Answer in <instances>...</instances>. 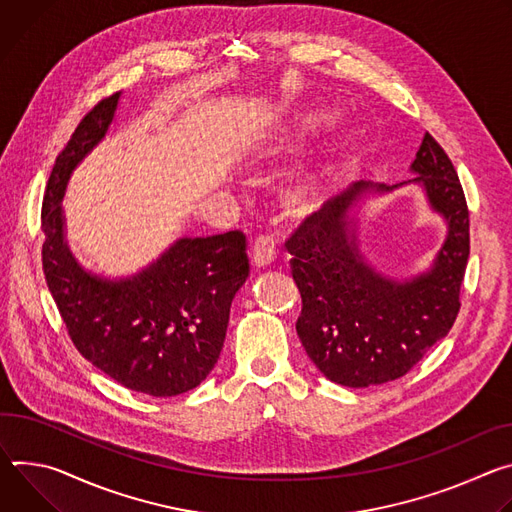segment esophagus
<instances>
[{"label": "esophagus", "mask_w": 512, "mask_h": 512, "mask_svg": "<svg viewBox=\"0 0 512 512\" xmlns=\"http://www.w3.org/2000/svg\"><path fill=\"white\" fill-rule=\"evenodd\" d=\"M276 256V244L270 236H258L252 248V264L258 268L270 266Z\"/></svg>", "instance_id": "obj_1"}]
</instances>
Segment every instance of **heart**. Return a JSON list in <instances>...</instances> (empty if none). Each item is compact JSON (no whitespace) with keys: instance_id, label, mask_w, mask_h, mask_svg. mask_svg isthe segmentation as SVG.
<instances>
[{"instance_id":"1","label":"heart","mask_w":512,"mask_h":512,"mask_svg":"<svg viewBox=\"0 0 512 512\" xmlns=\"http://www.w3.org/2000/svg\"><path fill=\"white\" fill-rule=\"evenodd\" d=\"M319 122H321V118H309V120H307L309 126H317ZM305 195H307V191H305Z\"/></svg>"}]
</instances>
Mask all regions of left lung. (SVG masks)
<instances>
[{
	"label": "left lung",
	"mask_w": 512,
	"mask_h": 512,
	"mask_svg": "<svg viewBox=\"0 0 512 512\" xmlns=\"http://www.w3.org/2000/svg\"><path fill=\"white\" fill-rule=\"evenodd\" d=\"M417 177L399 185L358 181L305 217L287 240L303 309L297 333L307 356L331 382L352 388L405 376L443 339L460 311L470 256V213L445 150L427 132L411 164ZM421 184L448 236L432 268L394 281L370 267L357 248L349 211L368 192Z\"/></svg>",
	"instance_id": "left-lung-1"
}]
</instances>
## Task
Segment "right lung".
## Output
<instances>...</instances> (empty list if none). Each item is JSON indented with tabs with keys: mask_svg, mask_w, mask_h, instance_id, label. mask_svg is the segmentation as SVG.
I'll return each instance as SVG.
<instances>
[{
	"mask_svg": "<svg viewBox=\"0 0 512 512\" xmlns=\"http://www.w3.org/2000/svg\"><path fill=\"white\" fill-rule=\"evenodd\" d=\"M122 93L101 99L56 156L42 203V268L79 354L122 386L177 396L217 364L230 307L246 282V236L181 238L128 278L87 272L65 240L63 197L77 164L105 138Z\"/></svg>",
	"mask_w": 512,
	"mask_h": 512,
	"instance_id": "obj_1",
	"label": "right lung"
}]
</instances>
